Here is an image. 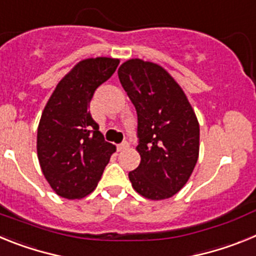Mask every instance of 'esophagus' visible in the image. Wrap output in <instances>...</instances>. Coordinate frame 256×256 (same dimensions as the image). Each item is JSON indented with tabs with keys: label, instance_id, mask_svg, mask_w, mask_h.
Here are the masks:
<instances>
[{
	"label": "esophagus",
	"instance_id": "esophagus-1",
	"mask_svg": "<svg viewBox=\"0 0 256 256\" xmlns=\"http://www.w3.org/2000/svg\"><path fill=\"white\" fill-rule=\"evenodd\" d=\"M128 146H130V144H128V142H122V144H118V151L126 150V148H128Z\"/></svg>",
	"mask_w": 256,
	"mask_h": 256
}]
</instances>
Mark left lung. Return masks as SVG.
I'll list each match as a JSON object with an SVG mask.
<instances>
[{"label":"left lung","instance_id":"obj_1","mask_svg":"<svg viewBox=\"0 0 256 256\" xmlns=\"http://www.w3.org/2000/svg\"><path fill=\"white\" fill-rule=\"evenodd\" d=\"M118 76L137 112L141 156L130 172L132 187L148 200H164L180 191L198 159L200 126L180 86L162 66L130 58Z\"/></svg>","mask_w":256,"mask_h":256}]
</instances>
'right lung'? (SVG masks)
<instances>
[{
  "mask_svg": "<svg viewBox=\"0 0 256 256\" xmlns=\"http://www.w3.org/2000/svg\"><path fill=\"white\" fill-rule=\"evenodd\" d=\"M119 58L79 61L61 79L44 108L37 132L40 169L58 196L82 198L97 187L116 148L104 140L88 112L98 86L114 74Z\"/></svg>",
  "mask_w": 256,
  "mask_h": 256,
  "instance_id": "obj_1",
  "label": "right lung"
}]
</instances>
